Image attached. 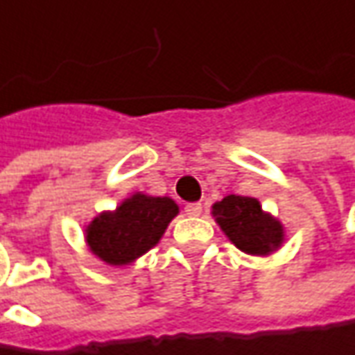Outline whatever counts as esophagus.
<instances>
[{"instance_id":"1","label":"esophagus","mask_w":355,"mask_h":355,"mask_svg":"<svg viewBox=\"0 0 355 355\" xmlns=\"http://www.w3.org/2000/svg\"><path fill=\"white\" fill-rule=\"evenodd\" d=\"M184 211H187V216H192V218H196L202 214V204L200 202H192V204H187L184 206Z\"/></svg>"}]
</instances>
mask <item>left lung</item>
<instances>
[{
    "instance_id": "1",
    "label": "left lung",
    "mask_w": 355,
    "mask_h": 355,
    "mask_svg": "<svg viewBox=\"0 0 355 355\" xmlns=\"http://www.w3.org/2000/svg\"><path fill=\"white\" fill-rule=\"evenodd\" d=\"M214 218L233 245L248 254H268L284 241L278 219L264 214L259 200L229 194L214 204Z\"/></svg>"
}]
</instances>
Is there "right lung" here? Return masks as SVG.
<instances>
[{
	"label": "right lung",
	"instance_id": "1",
	"mask_svg": "<svg viewBox=\"0 0 355 355\" xmlns=\"http://www.w3.org/2000/svg\"><path fill=\"white\" fill-rule=\"evenodd\" d=\"M178 214L171 198L134 194L116 211L101 214L87 227V245L101 260L122 266L141 257L159 243Z\"/></svg>",
	"mask_w": 355,
	"mask_h": 355
}]
</instances>
